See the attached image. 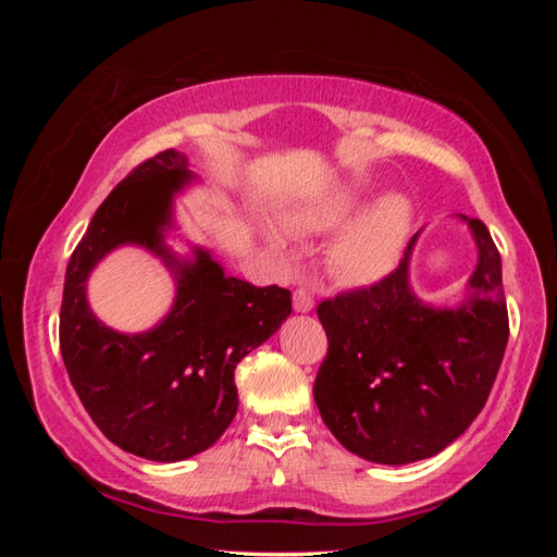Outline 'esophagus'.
Returning a JSON list of instances; mask_svg holds the SVG:
<instances>
[{
  "instance_id": "34e87169",
  "label": "esophagus",
  "mask_w": 557,
  "mask_h": 557,
  "mask_svg": "<svg viewBox=\"0 0 557 557\" xmlns=\"http://www.w3.org/2000/svg\"><path fill=\"white\" fill-rule=\"evenodd\" d=\"M292 305H295V312H312L314 309V297L309 295L307 289H295V295H292Z\"/></svg>"
}]
</instances>
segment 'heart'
Masks as SVG:
<instances>
[{"label": "heart", "mask_w": 557, "mask_h": 557, "mask_svg": "<svg viewBox=\"0 0 557 557\" xmlns=\"http://www.w3.org/2000/svg\"><path fill=\"white\" fill-rule=\"evenodd\" d=\"M363 199L358 194L334 196L295 215V228L305 233H332L361 211ZM348 223V222H347ZM349 224V223H348ZM412 228V203L408 196L388 194L366 209L356 221L336 235L329 248V270L346 285L366 287L388 277L398 265L405 243ZM275 248H287V235L272 231Z\"/></svg>", "instance_id": "1"}]
</instances>
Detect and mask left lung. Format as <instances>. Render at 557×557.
<instances>
[{
  "mask_svg": "<svg viewBox=\"0 0 557 557\" xmlns=\"http://www.w3.org/2000/svg\"><path fill=\"white\" fill-rule=\"evenodd\" d=\"M459 219L479 252L461 305L432 307L414 297V233L388 277L317 307L329 338L314 381L317 408L348 451L375 465H410L451 445L482 412L502 366V256L482 221Z\"/></svg>",
  "mask_w": 557,
  "mask_h": 557,
  "instance_id": "left-lung-1",
  "label": "left lung"
}]
</instances>
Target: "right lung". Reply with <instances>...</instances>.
<instances>
[{
    "instance_id": "right-lung-1",
    "label": "right lung",
    "mask_w": 557,
    "mask_h": 557,
    "mask_svg": "<svg viewBox=\"0 0 557 557\" xmlns=\"http://www.w3.org/2000/svg\"><path fill=\"white\" fill-rule=\"evenodd\" d=\"M182 152L166 149L132 169L92 215L65 270L61 356L102 435L129 455L182 461L209 449L238 410L235 366L292 312L289 289L228 277L209 250L176 258L164 243L174 196L194 182ZM120 244H139L175 272L170 314L143 335H120L91 314V268Z\"/></svg>"
}]
</instances>
